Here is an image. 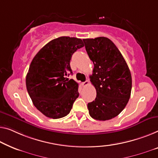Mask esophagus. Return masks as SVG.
Instances as JSON below:
<instances>
[{
  "instance_id": "obj_1",
  "label": "esophagus",
  "mask_w": 158,
  "mask_h": 158,
  "mask_svg": "<svg viewBox=\"0 0 158 158\" xmlns=\"http://www.w3.org/2000/svg\"><path fill=\"white\" fill-rule=\"evenodd\" d=\"M89 81H88V80H86V81H84V82H83V83H82V86H86L89 85Z\"/></svg>"
}]
</instances>
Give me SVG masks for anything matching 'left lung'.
<instances>
[{
	"label": "left lung",
	"mask_w": 158,
	"mask_h": 158,
	"mask_svg": "<svg viewBox=\"0 0 158 158\" xmlns=\"http://www.w3.org/2000/svg\"><path fill=\"white\" fill-rule=\"evenodd\" d=\"M86 52L94 67L90 77L96 97L87 105L89 115L98 121L117 116L131 96V74L121 52L105 37L84 39Z\"/></svg>",
	"instance_id": "8db88e82"
}]
</instances>
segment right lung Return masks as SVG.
Wrapping results in <instances>:
<instances>
[{"instance_id":"1","label":"right lung","mask_w":158,"mask_h":158,"mask_svg":"<svg viewBox=\"0 0 158 158\" xmlns=\"http://www.w3.org/2000/svg\"><path fill=\"white\" fill-rule=\"evenodd\" d=\"M84 46L81 39L60 37L46 44L32 60L26 76L27 90L35 106L45 116H66L79 97L78 84L66 76L72 74V55Z\"/></svg>"}]
</instances>
